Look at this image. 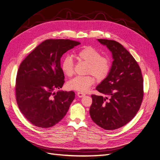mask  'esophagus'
Listing matches in <instances>:
<instances>
[{
	"instance_id": "esophagus-1",
	"label": "esophagus",
	"mask_w": 160,
	"mask_h": 160,
	"mask_svg": "<svg viewBox=\"0 0 160 160\" xmlns=\"http://www.w3.org/2000/svg\"><path fill=\"white\" fill-rule=\"evenodd\" d=\"M85 95H86L85 93H82V92H78V93H77V96H78L79 98L84 97V96H85Z\"/></svg>"
}]
</instances>
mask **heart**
Segmentation results:
<instances>
[{"instance_id": "heart-1", "label": "heart", "mask_w": 160, "mask_h": 160, "mask_svg": "<svg viewBox=\"0 0 160 160\" xmlns=\"http://www.w3.org/2000/svg\"><path fill=\"white\" fill-rule=\"evenodd\" d=\"M76 57L80 61L88 64L86 74H90L85 76H76L67 83L68 89L78 91L79 92H86L89 90L95 83V79L103 80L108 75L111 64L108 58L102 57L97 49L91 46H87L76 53ZM61 70L65 76H72L74 74V61L71 57H64L61 64ZM92 74L91 75L90 74Z\"/></svg>"}]
</instances>
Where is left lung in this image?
Returning <instances> with one entry per match:
<instances>
[{"label":"left lung","mask_w":160,"mask_h":160,"mask_svg":"<svg viewBox=\"0 0 160 160\" xmlns=\"http://www.w3.org/2000/svg\"><path fill=\"white\" fill-rule=\"evenodd\" d=\"M98 40L107 46L113 61L108 76L96 87L105 97L92 95L90 114L98 126L112 131L125 125L137 115L143 99V78L137 62L121 43Z\"/></svg>","instance_id":"8db88e82"}]
</instances>
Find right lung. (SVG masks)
<instances>
[{"label":"right lung","instance_id":"right-lung-1","mask_svg":"<svg viewBox=\"0 0 160 160\" xmlns=\"http://www.w3.org/2000/svg\"><path fill=\"white\" fill-rule=\"evenodd\" d=\"M80 44L70 39H47L20 64L16 80V102L21 113L33 125L51 127L67 114L75 93L55 92L64 82L61 58Z\"/></svg>","mask_w":160,"mask_h":160}]
</instances>
